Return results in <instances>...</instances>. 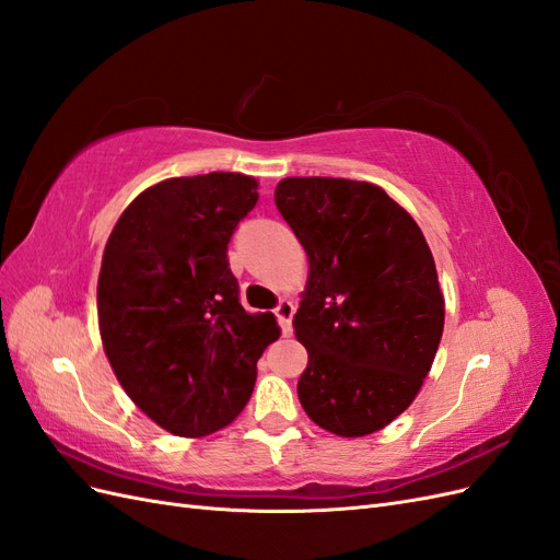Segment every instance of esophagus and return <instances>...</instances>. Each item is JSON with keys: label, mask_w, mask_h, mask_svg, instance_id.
<instances>
[{"label": "esophagus", "mask_w": 560, "mask_h": 560, "mask_svg": "<svg viewBox=\"0 0 560 560\" xmlns=\"http://www.w3.org/2000/svg\"><path fill=\"white\" fill-rule=\"evenodd\" d=\"M276 315H278V322H280V327H282V334H284V336H290V334H292V317H294V303H292L290 299H282V301L278 303V308H276Z\"/></svg>", "instance_id": "obj_1"}]
</instances>
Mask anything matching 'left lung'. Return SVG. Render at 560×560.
<instances>
[{
  "label": "left lung",
  "instance_id": "left-lung-1",
  "mask_svg": "<svg viewBox=\"0 0 560 560\" xmlns=\"http://www.w3.org/2000/svg\"><path fill=\"white\" fill-rule=\"evenodd\" d=\"M276 206L308 257L292 319L308 350L299 399L336 436H366L409 409L444 331L434 257L413 217L381 186L284 177Z\"/></svg>",
  "mask_w": 560,
  "mask_h": 560
}]
</instances>
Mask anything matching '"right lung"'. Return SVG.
I'll list each match as a JSON object with an SVG mask.
<instances>
[{
  "mask_svg": "<svg viewBox=\"0 0 560 560\" xmlns=\"http://www.w3.org/2000/svg\"><path fill=\"white\" fill-rule=\"evenodd\" d=\"M257 189L241 173L163 179L121 212L105 245V354L132 404L171 434L206 436L238 418L280 336L273 313L241 306L226 259Z\"/></svg>",
  "mask_w": 560,
  "mask_h": 560,
  "instance_id": "add662e5",
  "label": "right lung"
}]
</instances>
